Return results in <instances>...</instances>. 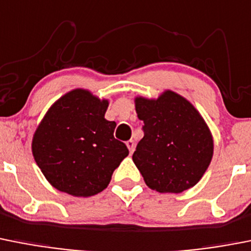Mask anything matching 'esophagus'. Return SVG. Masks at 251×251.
<instances>
[{"instance_id": "34e87169", "label": "esophagus", "mask_w": 251, "mask_h": 251, "mask_svg": "<svg viewBox=\"0 0 251 251\" xmlns=\"http://www.w3.org/2000/svg\"><path fill=\"white\" fill-rule=\"evenodd\" d=\"M127 147H128V149H129V153L132 154L133 153V151H134V147H135V143H134V141H132V139H130V141H128L127 143Z\"/></svg>"}]
</instances>
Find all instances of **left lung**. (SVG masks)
Returning <instances> with one entry per match:
<instances>
[{
    "instance_id": "1",
    "label": "left lung",
    "mask_w": 251,
    "mask_h": 251,
    "mask_svg": "<svg viewBox=\"0 0 251 251\" xmlns=\"http://www.w3.org/2000/svg\"><path fill=\"white\" fill-rule=\"evenodd\" d=\"M144 137L133 162L151 189L181 193L201 180L213 157V138L185 98L167 91L158 100L135 98Z\"/></svg>"
}]
</instances>
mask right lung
<instances>
[{"mask_svg":"<svg viewBox=\"0 0 251 251\" xmlns=\"http://www.w3.org/2000/svg\"><path fill=\"white\" fill-rule=\"evenodd\" d=\"M107 107L108 100L75 89L59 98L38 126L32 153L56 189L75 197L98 194L129 154L114 138L116 122L104 118Z\"/></svg>","mask_w":251,"mask_h":251,"instance_id":"obj_1","label":"right lung"}]
</instances>
